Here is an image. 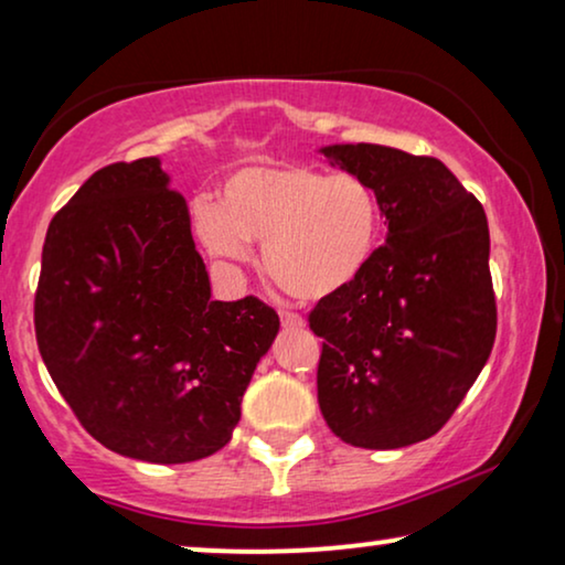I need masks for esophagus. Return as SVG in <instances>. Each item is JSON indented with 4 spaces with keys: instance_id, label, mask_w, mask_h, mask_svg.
<instances>
[{
    "instance_id": "34e87169",
    "label": "esophagus",
    "mask_w": 565,
    "mask_h": 565,
    "mask_svg": "<svg viewBox=\"0 0 565 565\" xmlns=\"http://www.w3.org/2000/svg\"><path fill=\"white\" fill-rule=\"evenodd\" d=\"M280 321L285 329H303L306 327V321L300 319L298 313H290V311H280Z\"/></svg>"
}]
</instances>
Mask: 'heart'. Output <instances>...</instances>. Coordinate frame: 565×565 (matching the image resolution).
<instances>
[{
  "label": "heart",
  "instance_id": "heart-1",
  "mask_svg": "<svg viewBox=\"0 0 565 565\" xmlns=\"http://www.w3.org/2000/svg\"><path fill=\"white\" fill-rule=\"evenodd\" d=\"M200 242L218 259L246 262L265 244V269L288 296L321 303L350 290L375 257L383 205L360 174L298 161H257L231 172L218 205L195 213Z\"/></svg>",
  "mask_w": 565,
  "mask_h": 565
}]
</instances>
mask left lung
<instances>
[{"label": "left lung", "mask_w": 565, "mask_h": 565, "mask_svg": "<svg viewBox=\"0 0 565 565\" xmlns=\"http://www.w3.org/2000/svg\"><path fill=\"white\" fill-rule=\"evenodd\" d=\"M319 153L365 177L388 223L360 280L308 319L323 339L319 406L342 443L398 450L445 427L491 354L489 221L439 159L377 143Z\"/></svg>", "instance_id": "left-lung-1"}]
</instances>
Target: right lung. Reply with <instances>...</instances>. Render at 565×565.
I'll return each mask as SVG.
<instances>
[{
    "mask_svg": "<svg viewBox=\"0 0 565 565\" xmlns=\"http://www.w3.org/2000/svg\"><path fill=\"white\" fill-rule=\"evenodd\" d=\"M277 331L262 300L211 298L190 207L159 157L99 169L53 215L38 350L107 450L159 466L218 452Z\"/></svg>",
    "mask_w": 565,
    "mask_h": 565,
    "instance_id": "right-lung-1",
    "label": "right lung"
}]
</instances>
